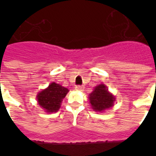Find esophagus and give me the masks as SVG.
<instances>
[{"mask_svg":"<svg viewBox=\"0 0 156 156\" xmlns=\"http://www.w3.org/2000/svg\"><path fill=\"white\" fill-rule=\"evenodd\" d=\"M75 89L77 90H83V89H84V87H83V86L78 85V86H76V87H75Z\"/></svg>","mask_w":156,"mask_h":156,"instance_id":"obj_1","label":"esophagus"}]
</instances>
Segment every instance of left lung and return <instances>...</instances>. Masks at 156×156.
<instances>
[{
	"instance_id": "8db88e82",
	"label": "left lung",
	"mask_w": 156,
	"mask_h": 156,
	"mask_svg": "<svg viewBox=\"0 0 156 156\" xmlns=\"http://www.w3.org/2000/svg\"><path fill=\"white\" fill-rule=\"evenodd\" d=\"M89 100L95 111L102 112L113 106L115 98L108 91L106 86L100 84L90 93Z\"/></svg>"
}]
</instances>
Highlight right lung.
I'll list each match as a JSON object with an SVG mask.
<instances>
[{
  "instance_id": "obj_1",
  "label": "right lung",
  "mask_w": 156,
  "mask_h": 156,
  "mask_svg": "<svg viewBox=\"0 0 156 156\" xmlns=\"http://www.w3.org/2000/svg\"><path fill=\"white\" fill-rule=\"evenodd\" d=\"M69 90L57 83H51L48 87L37 95L38 103L48 112L58 111L62 99L66 97Z\"/></svg>"
}]
</instances>
